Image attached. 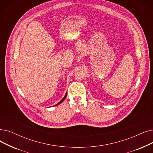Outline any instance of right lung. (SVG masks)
Returning a JSON list of instances; mask_svg holds the SVG:
<instances>
[{"mask_svg":"<svg viewBox=\"0 0 153 153\" xmlns=\"http://www.w3.org/2000/svg\"><path fill=\"white\" fill-rule=\"evenodd\" d=\"M66 96H67V93H65V96L64 97V98L62 99V100L60 101V102H58L57 104H56L55 105H59V104H60L61 103H62L63 101H64V99H65V97H66ZM55 105H54V106H55Z\"/></svg>","mask_w":153,"mask_h":153,"instance_id":"right-lung-1","label":"right lung"}]
</instances>
